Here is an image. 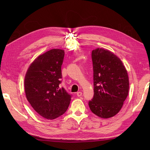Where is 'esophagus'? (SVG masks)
<instances>
[{
	"label": "esophagus",
	"mask_w": 150,
	"mask_h": 150,
	"mask_svg": "<svg viewBox=\"0 0 150 150\" xmlns=\"http://www.w3.org/2000/svg\"><path fill=\"white\" fill-rule=\"evenodd\" d=\"M82 93L81 91H79V92H77V95L78 97H81V96H82Z\"/></svg>",
	"instance_id": "obj_1"
}]
</instances>
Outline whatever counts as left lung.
Segmentation results:
<instances>
[{"mask_svg":"<svg viewBox=\"0 0 150 150\" xmlns=\"http://www.w3.org/2000/svg\"><path fill=\"white\" fill-rule=\"evenodd\" d=\"M91 59L94 95L88 105L96 115L108 119L119 112L128 96V73L120 59L107 50H93Z\"/></svg>","mask_w":150,"mask_h":150,"instance_id":"left-lung-1","label":"left lung"}]
</instances>
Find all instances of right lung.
<instances>
[{"label":"right lung","mask_w":150,"mask_h":150,"mask_svg":"<svg viewBox=\"0 0 150 150\" xmlns=\"http://www.w3.org/2000/svg\"><path fill=\"white\" fill-rule=\"evenodd\" d=\"M64 52L53 49L31 63L24 79L26 98L40 116L54 119L64 113L72 95L60 87Z\"/></svg>","instance_id":"add662e5"}]
</instances>
